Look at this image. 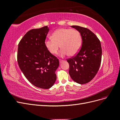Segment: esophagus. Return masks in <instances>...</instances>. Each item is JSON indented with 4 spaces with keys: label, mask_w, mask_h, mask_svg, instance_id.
I'll return each mask as SVG.
<instances>
[{
    "label": "esophagus",
    "mask_w": 120,
    "mask_h": 120,
    "mask_svg": "<svg viewBox=\"0 0 120 120\" xmlns=\"http://www.w3.org/2000/svg\"><path fill=\"white\" fill-rule=\"evenodd\" d=\"M59 61H60V64H61V63H62L64 60H59Z\"/></svg>",
    "instance_id": "34e87169"
}]
</instances>
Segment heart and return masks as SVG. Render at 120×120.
Here are the masks:
<instances>
[{"label": "heart", "instance_id": "1", "mask_svg": "<svg viewBox=\"0 0 120 120\" xmlns=\"http://www.w3.org/2000/svg\"><path fill=\"white\" fill-rule=\"evenodd\" d=\"M52 40H46L45 46L52 54H56L60 48V56H74L80 49L82 37L79 32L74 29L61 28L57 29L50 37Z\"/></svg>", "mask_w": 120, "mask_h": 120}]
</instances>
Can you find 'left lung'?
I'll list each match as a JSON object with an SVG mask.
<instances>
[{
	"label": "left lung",
	"mask_w": 120,
	"mask_h": 120,
	"mask_svg": "<svg viewBox=\"0 0 120 120\" xmlns=\"http://www.w3.org/2000/svg\"><path fill=\"white\" fill-rule=\"evenodd\" d=\"M71 27L81 34L82 45L77 55L67 60L68 72L75 82L85 84L91 81L99 70L102 53L101 42L89 29L77 25Z\"/></svg>",
	"instance_id": "left-lung-1"
}]
</instances>
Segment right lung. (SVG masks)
<instances>
[{
  "mask_svg": "<svg viewBox=\"0 0 120 120\" xmlns=\"http://www.w3.org/2000/svg\"><path fill=\"white\" fill-rule=\"evenodd\" d=\"M49 31L48 26L28 31L18 45L17 61L21 71L32 85L48 89L56 79L59 60L45 46Z\"/></svg>",
  "mask_w": 120,
  "mask_h": 120,
  "instance_id": "add662e5",
  "label": "right lung"
}]
</instances>
